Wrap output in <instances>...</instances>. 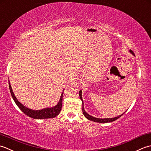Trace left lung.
<instances>
[{
  "label": "left lung",
  "mask_w": 151,
  "mask_h": 151,
  "mask_svg": "<svg viewBox=\"0 0 151 151\" xmlns=\"http://www.w3.org/2000/svg\"><path fill=\"white\" fill-rule=\"evenodd\" d=\"M130 53L131 54H132L134 55V56H135V55L134 53V52L132 51L131 50H130ZM79 97H80V99L82 101V111H83V113L84 116H85L86 118H87V119L90 120V121H94V122H101V123H106V122H113V121H115V120L118 119L119 118L121 117V116L124 115V113H123V114L122 115H120L119 116H116V117H114V118H106V119H100V118H96V117H94V116H93L90 115L89 114H88V113L85 111V110L84 109V104H83V100L82 99V91H79Z\"/></svg>",
  "instance_id": "1"
}]
</instances>
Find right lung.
I'll return each mask as SVG.
<instances>
[{"instance_id":"1","label":"right lung","mask_w":151,"mask_h":151,"mask_svg":"<svg viewBox=\"0 0 151 151\" xmlns=\"http://www.w3.org/2000/svg\"><path fill=\"white\" fill-rule=\"evenodd\" d=\"M9 88H10L12 96V98L14 99L15 103L16 104V105L18 106V107L22 111L24 114L30 116V117H31L32 119H44L54 118L59 114L60 112L61 108H62V104H63V92L64 89L63 90L62 94H61L60 100L58 101V102L56 106H55L52 107H47V108H44L40 110H33L23 106L22 104L18 101L17 98L15 96L13 91H12L11 85L10 83V81H9Z\"/></svg>"}]
</instances>
